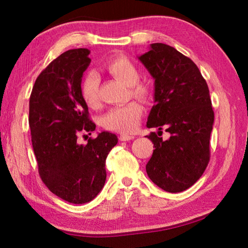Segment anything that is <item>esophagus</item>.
I'll return each mask as SVG.
<instances>
[{
    "label": "esophagus",
    "instance_id": "1",
    "mask_svg": "<svg viewBox=\"0 0 248 248\" xmlns=\"http://www.w3.org/2000/svg\"><path fill=\"white\" fill-rule=\"evenodd\" d=\"M133 139H134V136H131V134H120L119 136L120 141H130Z\"/></svg>",
    "mask_w": 248,
    "mask_h": 248
}]
</instances>
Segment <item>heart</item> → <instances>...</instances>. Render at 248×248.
I'll list each match as a JSON object with an SVG mask.
<instances>
[{"label":"heart","mask_w":248,"mask_h":248,"mask_svg":"<svg viewBox=\"0 0 248 248\" xmlns=\"http://www.w3.org/2000/svg\"><path fill=\"white\" fill-rule=\"evenodd\" d=\"M106 69L112 77L124 85L130 87V93L139 98L148 97L149 91L139 83L140 72L136 64L125 57H117L107 62ZM98 86L99 79L95 73L85 75L81 85V94L84 102L91 108L98 106ZM142 116V107L136 102L128 103L121 106L111 108L103 117L104 128L112 131L129 133L133 132L139 125Z\"/></svg>","instance_id":"b5f03b06"}]
</instances>
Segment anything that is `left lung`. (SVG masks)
<instances>
[{
  "mask_svg": "<svg viewBox=\"0 0 248 248\" xmlns=\"http://www.w3.org/2000/svg\"><path fill=\"white\" fill-rule=\"evenodd\" d=\"M154 78V106L148 117V128L157 134L146 173L152 182L169 192L191 187L210 159V136L215 112L207 82L191 59L165 44H152L138 57ZM170 133L163 140L161 129Z\"/></svg>",
  "mask_w": 248,
  "mask_h": 248,
  "instance_id": "obj_1",
  "label": "left lung"
}]
</instances>
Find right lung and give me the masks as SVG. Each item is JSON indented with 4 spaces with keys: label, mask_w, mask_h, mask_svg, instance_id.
<instances>
[{
    "label": "right lung",
    "mask_w": 248,
    "mask_h": 248,
    "mask_svg": "<svg viewBox=\"0 0 248 248\" xmlns=\"http://www.w3.org/2000/svg\"><path fill=\"white\" fill-rule=\"evenodd\" d=\"M90 50H68L37 78L29 99V127L39 175L54 195L68 202H90L106 182V158L118 142L108 131L78 142L79 133L94 131L81 94ZM91 134V133H89Z\"/></svg>",
    "instance_id": "1"
}]
</instances>
